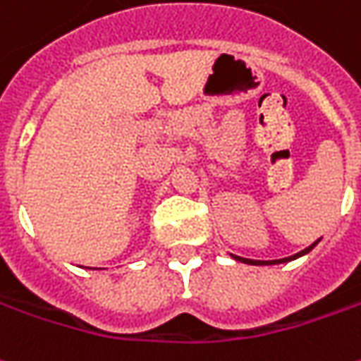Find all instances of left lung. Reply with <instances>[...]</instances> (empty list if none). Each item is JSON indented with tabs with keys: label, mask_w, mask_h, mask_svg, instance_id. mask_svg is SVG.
Segmentation results:
<instances>
[{
	"label": "left lung",
	"mask_w": 361,
	"mask_h": 361,
	"mask_svg": "<svg viewBox=\"0 0 361 361\" xmlns=\"http://www.w3.org/2000/svg\"><path fill=\"white\" fill-rule=\"evenodd\" d=\"M318 243V241H316ZM314 243V245H316ZM314 245H310L308 249H304V251L296 252L293 257H286V259H276V261H251V259H243V257H235L237 261H241V263H247V264H279V263H286V261H293L296 257H300V255H306V252L310 251V249H314Z\"/></svg>",
	"instance_id": "left-lung-1"
}]
</instances>
